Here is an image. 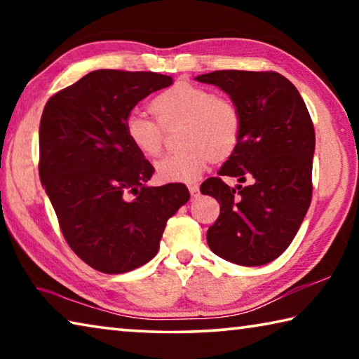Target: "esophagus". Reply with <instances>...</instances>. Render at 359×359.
Wrapping results in <instances>:
<instances>
[{"instance_id": "esophagus-1", "label": "esophagus", "mask_w": 359, "mask_h": 359, "mask_svg": "<svg viewBox=\"0 0 359 359\" xmlns=\"http://www.w3.org/2000/svg\"><path fill=\"white\" fill-rule=\"evenodd\" d=\"M188 190H190V194H191L193 198L198 196V194H199V185L198 184H190V185H188Z\"/></svg>"}]
</instances>
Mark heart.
Here are the masks:
<instances>
[{
  "label": "heart",
  "mask_w": 359,
  "mask_h": 359,
  "mask_svg": "<svg viewBox=\"0 0 359 359\" xmlns=\"http://www.w3.org/2000/svg\"><path fill=\"white\" fill-rule=\"evenodd\" d=\"M150 109L156 120L131 112L123 130L139 154L154 158L165 144V128L180 125L179 144L184 147L156 163V175L163 182H194L212 156L223 160L241 141L242 114L238 104L204 87L174 85L155 96Z\"/></svg>",
  "instance_id": "heart-1"
}]
</instances>
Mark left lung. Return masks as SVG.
<instances>
[{
	"instance_id": "left-lung-1",
	"label": "left lung",
	"mask_w": 359,
	"mask_h": 359,
	"mask_svg": "<svg viewBox=\"0 0 359 359\" xmlns=\"http://www.w3.org/2000/svg\"><path fill=\"white\" fill-rule=\"evenodd\" d=\"M196 81L220 87L242 114L238 147L220 177L201 185V193L220 204L208 244L231 263H271L294 239L312 201L315 130L306 102L274 71H214ZM223 175L248 185L229 187Z\"/></svg>"
}]
</instances>
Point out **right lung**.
Wrapping results in <instances>:
<instances>
[{
  "label": "right lung",
  "instance_id": "right-lung-1",
  "mask_svg": "<svg viewBox=\"0 0 359 359\" xmlns=\"http://www.w3.org/2000/svg\"><path fill=\"white\" fill-rule=\"evenodd\" d=\"M171 76L100 69L50 96L39 125V177L60 229L83 263L123 274L155 257L184 184L147 187L154 166L125 136L139 101Z\"/></svg>",
  "mask_w": 359,
  "mask_h": 359
}]
</instances>
